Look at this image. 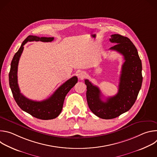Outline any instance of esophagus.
<instances>
[{"instance_id": "1", "label": "esophagus", "mask_w": 157, "mask_h": 157, "mask_svg": "<svg viewBox=\"0 0 157 157\" xmlns=\"http://www.w3.org/2000/svg\"><path fill=\"white\" fill-rule=\"evenodd\" d=\"M86 73L84 72V71H81L80 72L79 74H78V78L80 79H83L85 77H86Z\"/></svg>"}]
</instances>
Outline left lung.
I'll use <instances>...</instances> for the list:
<instances>
[{
	"label": "left lung",
	"instance_id": "1",
	"mask_svg": "<svg viewBox=\"0 0 157 157\" xmlns=\"http://www.w3.org/2000/svg\"><path fill=\"white\" fill-rule=\"evenodd\" d=\"M110 37V41L116 44L109 50L122 54L125 60L122 67L117 94L104 101L101 99L99 88L88 79L84 80L87 86L88 106L96 116L104 119L116 118L132 107L141 89L143 79L142 61L135 45L126 36L114 34Z\"/></svg>",
	"mask_w": 157,
	"mask_h": 157
}]
</instances>
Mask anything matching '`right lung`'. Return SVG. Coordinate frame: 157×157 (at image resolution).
<instances>
[{
  "mask_svg": "<svg viewBox=\"0 0 157 157\" xmlns=\"http://www.w3.org/2000/svg\"><path fill=\"white\" fill-rule=\"evenodd\" d=\"M53 40V37H39L29 35L21 43L18 52L15 54L11 62L9 75L10 87L18 105L21 110L31 116L41 120L53 119L59 115L63 109L64 98L70 89L77 83L78 78L73 76L66 81L46 100L35 101L27 98L20 93L17 81L18 64L20 56L24 50V46L28 41L51 42Z\"/></svg>",
  "mask_w": 157,
  "mask_h": 157,
  "instance_id": "1",
  "label": "right lung"
}]
</instances>
